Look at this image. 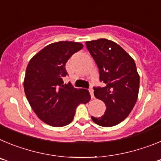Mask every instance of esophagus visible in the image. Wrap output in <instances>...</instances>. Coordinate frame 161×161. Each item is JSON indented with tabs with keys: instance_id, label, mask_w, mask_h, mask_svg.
Listing matches in <instances>:
<instances>
[{
	"instance_id": "obj_1",
	"label": "esophagus",
	"mask_w": 161,
	"mask_h": 161,
	"mask_svg": "<svg viewBox=\"0 0 161 161\" xmlns=\"http://www.w3.org/2000/svg\"><path fill=\"white\" fill-rule=\"evenodd\" d=\"M89 93H90V95H91V97H92V98H94V95H93V88H89Z\"/></svg>"
}]
</instances>
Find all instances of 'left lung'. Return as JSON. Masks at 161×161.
Masks as SVG:
<instances>
[{
	"label": "left lung",
	"mask_w": 161,
	"mask_h": 161,
	"mask_svg": "<svg viewBox=\"0 0 161 161\" xmlns=\"http://www.w3.org/2000/svg\"><path fill=\"white\" fill-rule=\"evenodd\" d=\"M99 69L104 87H93L94 96L106 104L102 117L91 116L99 126L109 127L124 120L137 101L139 76L134 59L119 45L106 38L85 42Z\"/></svg>",
	"instance_id": "8db88e82"
}]
</instances>
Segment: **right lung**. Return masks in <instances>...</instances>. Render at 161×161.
Listing matches in <instances>:
<instances>
[{
    "label": "right lung",
    "mask_w": 161,
    "mask_h": 161,
    "mask_svg": "<svg viewBox=\"0 0 161 161\" xmlns=\"http://www.w3.org/2000/svg\"><path fill=\"white\" fill-rule=\"evenodd\" d=\"M82 48L80 42H54L41 50L28 64L24 80L25 96L37 116L50 126L69 124L78 105L90 100L87 89H77L64 81L68 76L67 61Z\"/></svg>",
    "instance_id": "right-lung-1"
}]
</instances>
